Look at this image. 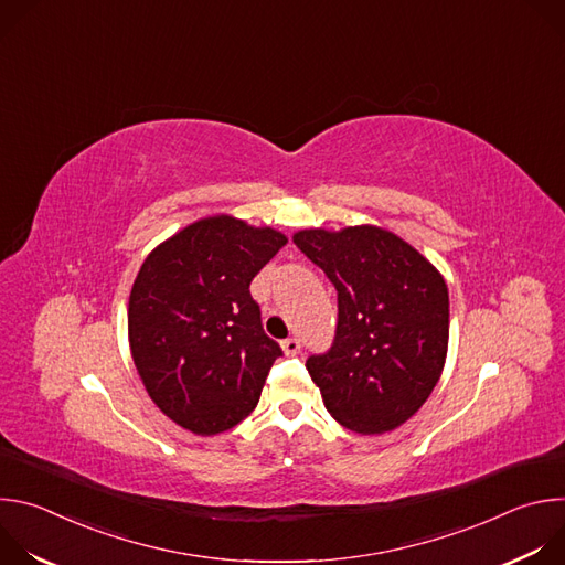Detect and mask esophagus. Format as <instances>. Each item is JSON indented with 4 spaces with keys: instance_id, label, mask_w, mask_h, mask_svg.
<instances>
[{
    "instance_id": "1",
    "label": "esophagus",
    "mask_w": 565,
    "mask_h": 565,
    "mask_svg": "<svg viewBox=\"0 0 565 565\" xmlns=\"http://www.w3.org/2000/svg\"><path fill=\"white\" fill-rule=\"evenodd\" d=\"M281 349H284V353H286V355H297V353L301 351V344H299V340L288 338V340H284V342H281Z\"/></svg>"
}]
</instances>
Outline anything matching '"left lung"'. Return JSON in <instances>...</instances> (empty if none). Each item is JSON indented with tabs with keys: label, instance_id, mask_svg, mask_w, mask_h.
<instances>
[{
	"label": "left lung",
	"instance_id": "obj_1",
	"mask_svg": "<svg viewBox=\"0 0 565 565\" xmlns=\"http://www.w3.org/2000/svg\"><path fill=\"white\" fill-rule=\"evenodd\" d=\"M297 248L338 290L329 353L306 369L329 414L360 436L407 423L440 380L449 344V292L438 268L377 225L308 227Z\"/></svg>",
	"mask_w": 565,
	"mask_h": 565
}]
</instances>
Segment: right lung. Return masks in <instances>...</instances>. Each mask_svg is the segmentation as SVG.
Returning <instances> with one entry per match:
<instances>
[{
    "label": "right lung",
    "instance_id": "obj_1",
    "mask_svg": "<svg viewBox=\"0 0 565 565\" xmlns=\"http://www.w3.org/2000/svg\"><path fill=\"white\" fill-rule=\"evenodd\" d=\"M288 244L275 227L214 214L142 262L129 295V349L153 405L196 436H216L257 407L281 355L264 333L255 275Z\"/></svg>",
    "mask_w": 565,
    "mask_h": 565
}]
</instances>
